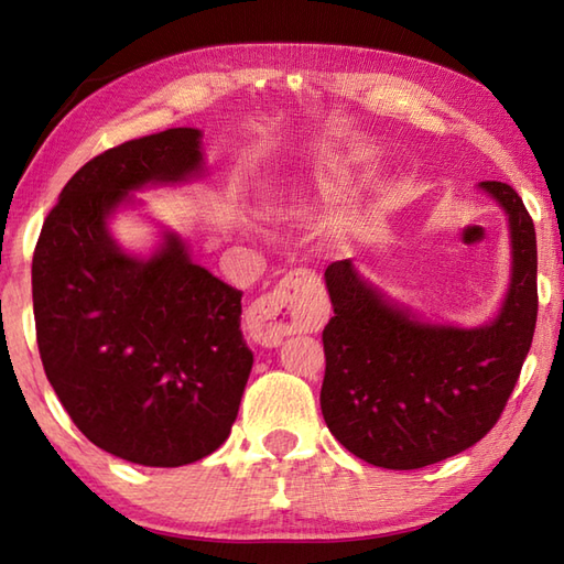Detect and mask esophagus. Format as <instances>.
<instances>
[{
    "label": "esophagus",
    "mask_w": 564,
    "mask_h": 564,
    "mask_svg": "<svg viewBox=\"0 0 564 564\" xmlns=\"http://www.w3.org/2000/svg\"><path fill=\"white\" fill-rule=\"evenodd\" d=\"M315 284L318 280L311 270H292L270 294L253 301L246 315V327L256 345L280 347L284 337L313 327L315 308L311 292Z\"/></svg>",
    "instance_id": "1"
}]
</instances>
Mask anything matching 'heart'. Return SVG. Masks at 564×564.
I'll return each mask as SVG.
<instances>
[{"label": "heart", "mask_w": 564, "mask_h": 564, "mask_svg": "<svg viewBox=\"0 0 564 564\" xmlns=\"http://www.w3.org/2000/svg\"><path fill=\"white\" fill-rule=\"evenodd\" d=\"M335 178H337V170H335V167L321 170V184H323V186H333Z\"/></svg>", "instance_id": "1"}]
</instances>
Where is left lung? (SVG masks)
<instances>
[{
	"mask_svg": "<svg viewBox=\"0 0 564 564\" xmlns=\"http://www.w3.org/2000/svg\"><path fill=\"white\" fill-rule=\"evenodd\" d=\"M478 186L512 229V282L490 325H425L351 260L325 270L335 315L323 329V419L351 455L382 469H421L476 445L498 423L529 354L539 315L533 219L510 184Z\"/></svg>",
	"mask_w": 564,
	"mask_h": 564,
	"instance_id": "8db88e82",
	"label": "left lung"
}]
</instances>
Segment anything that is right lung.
I'll return each mask as SVG.
<instances>
[{
	"label": "right lung",
	"mask_w": 564,
	"mask_h": 564,
	"mask_svg": "<svg viewBox=\"0 0 564 564\" xmlns=\"http://www.w3.org/2000/svg\"><path fill=\"white\" fill-rule=\"evenodd\" d=\"M203 172L200 131L167 129L86 162L45 217L33 313L45 376L93 445L143 466H184L227 441L253 366L241 294L164 235L123 253L107 217L129 191Z\"/></svg>",
	"instance_id": "add662e5"
}]
</instances>
